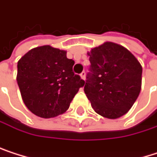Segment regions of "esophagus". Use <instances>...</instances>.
I'll return each instance as SVG.
<instances>
[{
    "label": "esophagus",
    "instance_id": "1",
    "mask_svg": "<svg viewBox=\"0 0 157 157\" xmlns=\"http://www.w3.org/2000/svg\"><path fill=\"white\" fill-rule=\"evenodd\" d=\"M80 78H81L83 80H85V78H86V72H85V71H83V72L80 74Z\"/></svg>",
    "mask_w": 157,
    "mask_h": 157
}]
</instances>
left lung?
<instances>
[{"mask_svg":"<svg viewBox=\"0 0 157 157\" xmlns=\"http://www.w3.org/2000/svg\"><path fill=\"white\" fill-rule=\"evenodd\" d=\"M90 73L84 91L100 116L118 118L128 112L142 89L143 67L124 46L106 41L90 52Z\"/></svg>","mask_w":157,"mask_h":157,"instance_id":"left-lung-1","label":"left lung"}]
</instances>
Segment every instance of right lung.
<instances>
[{"label": "right lung", "instance_id": "right-lung-1", "mask_svg": "<svg viewBox=\"0 0 157 157\" xmlns=\"http://www.w3.org/2000/svg\"><path fill=\"white\" fill-rule=\"evenodd\" d=\"M67 51L50 45L31 49L17 62L16 81L28 109L42 118L64 114L85 81L75 75Z\"/></svg>", "mask_w": 157, "mask_h": 157}]
</instances>
